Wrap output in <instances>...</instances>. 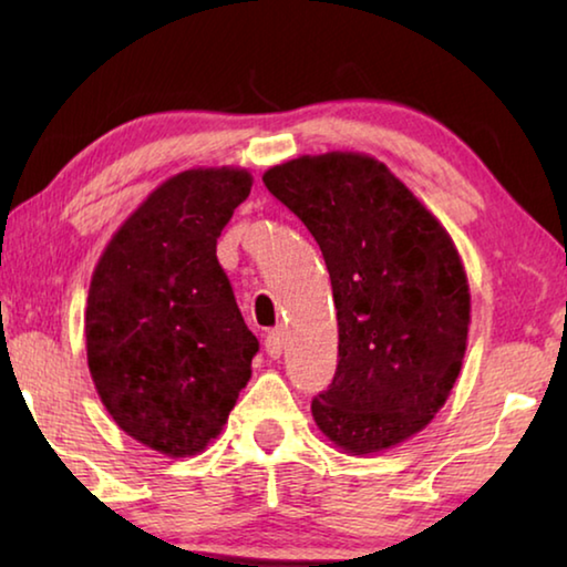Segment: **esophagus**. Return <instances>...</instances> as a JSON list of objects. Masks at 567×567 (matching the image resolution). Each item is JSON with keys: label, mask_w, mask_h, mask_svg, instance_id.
<instances>
[{"label": "esophagus", "mask_w": 567, "mask_h": 567, "mask_svg": "<svg viewBox=\"0 0 567 567\" xmlns=\"http://www.w3.org/2000/svg\"><path fill=\"white\" fill-rule=\"evenodd\" d=\"M282 338H285L282 328H275V330L267 332V338H265V352L270 354V358H280V354H282V344H285Z\"/></svg>", "instance_id": "obj_1"}]
</instances>
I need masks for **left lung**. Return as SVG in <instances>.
<instances>
[{"instance_id":"obj_1","label":"left lung","mask_w":567,"mask_h":567,"mask_svg":"<svg viewBox=\"0 0 567 567\" xmlns=\"http://www.w3.org/2000/svg\"><path fill=\"white\" fill-rule=\"evenodd\" d=\"M265 187L320 245L338 307V372L312 400L334 447L378 455L420 433L463 368L470 287L440 219L362 152L302 155Z\"/></svg>"}]
</instances>
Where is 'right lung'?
I'll list each match as a JSON object with an SVG mask.
<instances>
[{
  "instance_id": "add662e5",
  "label": "right lung",
  "mask_w": 567,
  "mask_h": 567,
  "mask_svg": "<svg viewBox=\"0 0 567 567\" xmlns=\"http://www.w3.org/2000/svg\"><path fill=\"white\" fill-rule=\"evenodd\" d=\"M243 167L169 177L124 219L92 272L84 340L102 405L167 457L223 433L260 342L217 262V237L245 203Z\"/></svg>"
}]
</instances>
